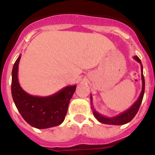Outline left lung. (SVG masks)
<instances>
[{
    "label": "left lung",
    "mask_w": 155,
    "mask_h": 155,
    "mask_svg": "<svg viewBox=\"0 0 155 155\" xmlns=\"http://www.w3.org/2000/svg\"><path fill=\"white\" fill-rule=\"evenodd\" d=\"M134 59L138 61L139 64L141 65V72H142V91H141V94L138 97V100L134 102V103L132 105V106L130 107L129 109H127V110L123 111L119 114L116 115V116H114V117H106L104 115L101 114L100 113L97 112L96 110L94 107V105L92 103L93 97L92 96L90 95V101H91V109H92L93 114H94V116L95 117V118L98 121V122L103 123V124H108V125H117V126H120V125H124L127 124L128 122H130L131 120L133 119L134 116L136 115V114L138 113V110H139V107L141 106V103L142 101V98H143V95H144L145 92V79L144 76H143V68H142V62H141V60L138 58V56L134 57Z\"/></svg>",
    "instance_id": "1"
}]
</instances>
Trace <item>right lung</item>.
I'll return each mask as SVG.
<instances>
[{
    "label": "right lung",
    "instance_id": "obj_1",
    "mask_svg": "<svg viewBox=\"0 0 155 155\" xmlns=\"http://www.w3.org/2000/svg\"><path fill=\"white\" fill-rule=\"evenodd\" d=\"M21 55L15 61L12 71L11 91L16 107L25 121L37 129L59 126L65 120L70 99L77 85H68L46 97L28 94L18 81V65Z\"/></svg>",
    "mask_w": 155,
    "mask_h": 155
}]
</instances>
